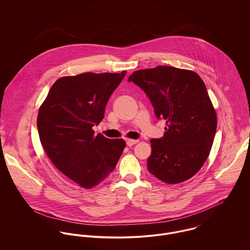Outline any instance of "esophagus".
Listing matches in <instances>:
<instances>
[{
    "label": "esophagus",
    "instance_id": "obj_1",
    "mask_svg": "<svg viewBox=\"0 0 250 250\" xmlns=\"http://www.w3.org/2000/svg\"><path fill=\"white\" fill-rule=\"evenodd\" d=\"M139 143V141L138 140H126V143H127V145L128 146H133L134 144H136V143Z\"/></svg>",
    "mask_w": 250,
    "mask_h": 250
}]
</instances>
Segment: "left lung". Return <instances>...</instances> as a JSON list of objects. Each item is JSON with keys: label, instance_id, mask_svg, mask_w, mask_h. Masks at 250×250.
Wrapping results in <instances>:
<instances>
[{"label": "left lung", "instance_id": "1", "mask_svg": "<svg viewBox=\"0 0 250 250\" xmlns=\"http://www.w3.org/2000/svg\"><path fill=\"white\" fill-rule=\"evenodd\" d=\"M128 82L140 86L158 119L167 127L150 141L148 171L173 185L195 175L207 160L216 131V114L202 79L171 66L135 71Z\"/></svg>", "mask_w": 250, "mask_h": 250}]
</instances>
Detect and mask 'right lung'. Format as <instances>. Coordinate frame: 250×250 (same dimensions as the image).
Segmentation results:
<instances>
[{
  "label": "right lung",
  "instance_id": "obj_1",
  "mask_svg": "<svg viewBox=\"0 0 250 250\" xmlns=\"http://www.w3.org/2000/svg\"><path fill=\"white\" fill-rule=\"evenodd\" d=\"M121 73H83L56 81L39 108L41 144L55 167L82 188H90L114 169L126 143L94 135Z\"/></svg>",
  "mask_w": 250,
  "mask_h": 250
}]
</instances>
